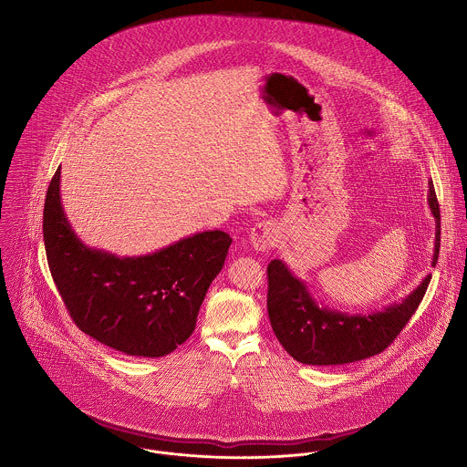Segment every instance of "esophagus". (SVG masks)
<instances>
[{
  "label": "esophagus",
  "mask_w": 467,
  "mask_h": 467,
  "mask_svg": "<svg viewBox=\"0 0 467 467\" xmlns=\"http://www.w3.org/2000/svg\"><path fill=\"white\" fill-rule=\"evenodd\" d=\"M276 237H278L276 226L269 221H263L252 228L250 244L255 252H266L276 243Z\"/></svg>",
  "instance_id": "34e87169"
}]
</instances>
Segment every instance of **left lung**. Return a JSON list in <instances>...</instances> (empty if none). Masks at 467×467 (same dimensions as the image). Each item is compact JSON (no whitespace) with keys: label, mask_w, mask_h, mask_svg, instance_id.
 <instances>
[{"label":"left lung","mask_w":467,"mask_h":467,"mask_svg":"<svg viewBox=\"0 0 467 467\" xmlns=\"http://www.w3.org/2000/svg\"><path fill=\"white\" fill-rule=\"evenodd\" d=\"M428 204L435 217L431 266L441 248V210L433 183H428ZM431 275L381 311L343 313L329 309L311 295L285 263L275 259L267 266V315L276 339L287 354L306 365H343L383 352L417 311Z\"/></svg>","instance_id":"left-lung-1"}]
</instances>
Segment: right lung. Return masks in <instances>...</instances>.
I'll return each mask as SVG.
<instances>
[{
	"label": "right lung",
	"instance_id": "right-lung-1",
	"mask_svg": "<svg viewBox=\"0 0 467 467\" xmlns=\"http://www.w3.org/2000/svg\"><path fill=\"white\" fill-rule=\"evenodd\" d=\"M54 282L82 333L128 356L161 358L185 343L232 237L221 230L180 239L158 252L119 257L84 244L61 201V167L43 212Z\"/></svg>",
	"mask_w": 467,
	"mask_h": 467
}]
</instances>
